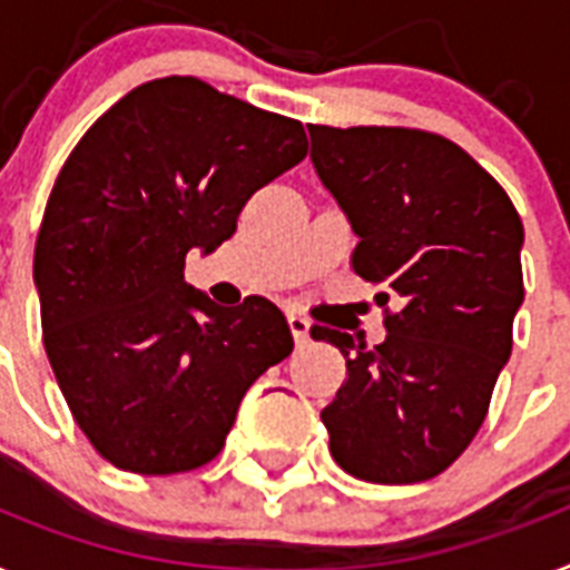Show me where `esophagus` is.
<instances>
[{"instance_id": "esophagus-1", "label": "esophagus", "mask_w": 570, "mask_h": 570, "mask_svg": "<svg viewBox=\"0 0 570 570\" xmlns=\"http://www.w3.org/2000/svg\"><path fill=\"white\" fill-rule=\"evenodd\" d=\"M286 322H289V331H293L295 342H298V345H307V342H309V322H307V318L298 316V313H289V316H286Z\"/></svg>"}]
</instances>
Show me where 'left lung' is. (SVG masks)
I'll list each match as a JSON object with an SVG mask.
<instances>
[{"label":"left lung","mask_w":570,"mask_h":570,"mask_svg":"<svg viewBox=\"0 0 570 570\" xmlns=\"http://www.w3.org/2000/svg\"><path fill=\"white\" fill-rule=\"evenodd\" d=\"M307 131L316 175L360 239L351 266L401 304L374 348L348 333L309 331L348 365L322 410L331 453L365 483H421L471 445L489 413L524 301V225L501 184L439 134Z\"/></svg>","instance_id":"1"}]
</instances>
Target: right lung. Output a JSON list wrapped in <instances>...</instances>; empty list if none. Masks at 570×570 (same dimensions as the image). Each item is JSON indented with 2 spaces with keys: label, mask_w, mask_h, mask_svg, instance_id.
<instances>
[{
  "label": "right lung",
  "mask_w": 570,
  "mask_h": 570,
  "mask_svg": "<svg viewBox=\"0 0 570 570\" xmlns=\"http://www.w3.org/2000/svg\"><path fill=\"white\" fill-rule=\"evenodd\" d=\"M304 155L295 119L169 76L122 96L67 157L35 245L43 345L72 419L117 469L207 465L248 386L293 354L272 301L219 307L184 261L234 237L245 202Z\"/></svg>",
  "instance_id": "add662e5"
}]
</instances>
